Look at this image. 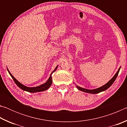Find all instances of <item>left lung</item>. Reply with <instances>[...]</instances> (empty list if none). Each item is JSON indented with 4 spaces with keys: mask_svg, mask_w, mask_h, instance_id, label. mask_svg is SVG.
Here are the masks:
<instances>
[{
    "mask_svg": "<svg viewBox=\"0 0 127 127\" xmlns=\"http://www.w3.org/2000/svg\"><path fill=\"white\" fill-rule=\"evenodd\" d=\"M120 68H121V66H120L119 68L118 69V71L115 73V74L113 78L108 82L106 83L105 85H103L102 86L97 88V89H93V90H89V89H84V88H82L81 87H79V86H77L76 85V86L77 88V89L80 90V91H83L84 92H86V93H89V94H96L100 93V92H101L104 91H105V90H106L107 89H109V88L110 87L111 85H112V84L114 83V82L115 81V80L116 79V78H117V77L118 76V73H119V70L120 69Z\"/></svg>",
    "mask_w": 127,
    "mask_h": 127,
    "instance_id": "1",
    "label": "left lung"
}]
</instances>
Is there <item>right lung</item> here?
Segmentation results:
<instances>
[{
    "label": "right lung",
    "mask_w": 127,
    "mask_h": 127,
    "mask_svg": "<svg viewBox=\"0 0 127 127\" xmlns=\"http://www.w3.org/2000/svg\"><path fill=\"white\" fill-rule=\"evenodd\" d=\"M58 65H57L56 66V68H55V69L53 70V71L51 72V73L50 75V77H49V79L47 80V81L45 83H43V84L41 85L40 86H36V87H27L26 86L23 85L22 83H20V82L18 81H17V79L14 78L13 77V76L10 73V72H9V70H8V69L7 68V70H8V72L9 73L10 76L12 77V78L13 79L14 82L16 83V84L21 89H22L23 91H27L29 92H31V93H34V92H41V91H46V90H48L49 87L51 86V84H52V77H51V75L56 70H57V69L58 68Z\"/></svg>",
    "instance_id": "obj_1"
}]
</instances>
